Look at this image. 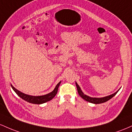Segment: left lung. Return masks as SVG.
Segmentation results:
<instances>
[{
  "instance_id": "left-lung-1",
  "label": "left lung",
  "mask_w": 132,
  "mask_h": 132,
  "mask_svg": "<svg viewBox=\"0 0 132 132\" xmlns=\"http://www.w3.org/2000/svg\"><path fill=\"white\" fill-rule=\"evenodd\" d=\"M75 84H76V87H77V91H78V94H79V95L84 100L90 102V103H94V104H99V103H104V102H107L108 100H110V99L112 98V97H113L115 95L117 94L118 92L119 91L120 89L121 88H119L116 92H115L114 94L112 95H110L109 96H106V97H101V98H97V97H89V96L84 94V92L82 91V90H81L80 87H79V85H78V84L76 82H75Z\"/></svg>"
}]
</instances>
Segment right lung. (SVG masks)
Segmentation results:
<instances>
[{
  "label": "right lung",
  "instance_id": "add662e5",
  "mask_svg": "<svg viewBox=\"0 0 132 132\" xmlns=\"http://www.w3.org/2000/svg\"><path fill=\"white\" fill-rule=\"evenodd\" d=\"M61 81L56 85V87H55V88L52 92H50L49 94H47L46 95H40V96H33V95H30L26 94L22 92L19 91L17 89H16L13 86L12 84H10L12 88L14 90V91L18 95L19 97H20V98L24 100L25 101H27L29 103H33V104H42V103H45V102L50 101L57 94V91H58V88L59 85H60Z\"/></svg>",
  "mask_w": 132,
  "mask_h": 132
}]
</instances>
